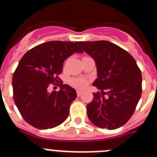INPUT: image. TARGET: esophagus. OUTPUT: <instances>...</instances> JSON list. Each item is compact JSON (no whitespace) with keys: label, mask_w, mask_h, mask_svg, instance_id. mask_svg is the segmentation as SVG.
Returning a JSON list of instances; mask_svg holds the SVG:
<instances>
[{"label":"esophagus","mask_w":157,"mask_h":157,"mask_svg":"<svg viewBox=\"0 0 157 157\" xmlns=\"http://www.w3.org/2000/svg\"><path fill=\"white\" fill-rule=\"evenodd\" d=\"M76 92H77V95L78 96V97H79V96H81L82 94V90H78L77 91H76Z\"/></svg>","instance_id":"obj_1"}]
</instances>
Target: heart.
I'll use <instances>...</instances> for the list:
<instances>
[{"label": "heart", "instance_id": "b5f03b06", "mask_svg": "<svg viewBox=\"0 0 157 157\" xmlns=\"http://www.w3.org/2000/svg\"><path fill=\"white\" fill-rule=\"evenodd\" d=\"M71 84L76 88L82 89L86 86L87 81L84 78H74L71 80Z\"/></svg>", "mask_w": 157, "mask_h": 157}]
</instances>
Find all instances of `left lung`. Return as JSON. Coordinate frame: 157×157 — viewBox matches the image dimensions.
I'll return each instance as SVG.
<instances>
[{
	"mask_svg": "<svg viewBox=\"0 0 157 157\" xmlns=\"http://www.w3.org/2000/svg\"><path fill=\"white\" fill-rule=\"evenodd\" d=\"M77 44L94 59L98 78L93 86L101 90L94 93L93 101L87 105L88 118L100 128L122 127L134 114L142 91L141 72L135 59L110 41Z\"/></svg>",
	"mask_w": 157,
	"mask_h": 157,
	"instance_id": "8db88e82",
	"label": "left lung"
}]
</instances>
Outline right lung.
<instances>
[{
	"label": "right lung",
	"mask_w": 157,
	"mask_h": 157,
	"mask_svg": "<svg viewBox=\"0 0 157 157\" xmlns=\"http://www.w3.org/2000/svg\"><path fill=\"white\" fill-rule=\"evenodd\" d=\"M77 42L51 41L29 50L20 59L12 77L13 98L24 120L40 130L60 125L77 98L74 88L60 83L58 92H48L58 82L63 63L75 52H83Z\"/></svg>",
	"instance_id": "1"
}]
</instances>
